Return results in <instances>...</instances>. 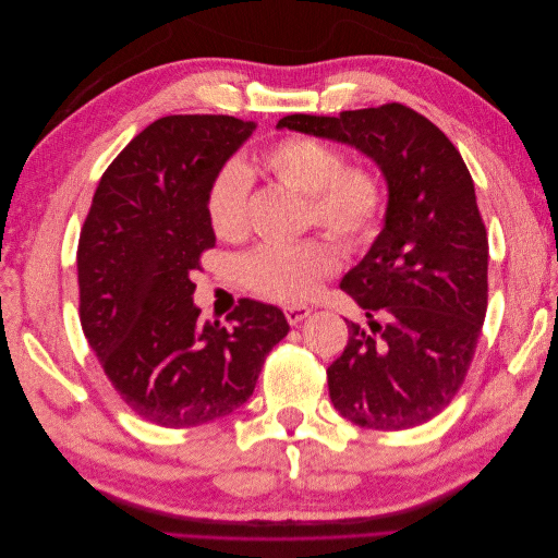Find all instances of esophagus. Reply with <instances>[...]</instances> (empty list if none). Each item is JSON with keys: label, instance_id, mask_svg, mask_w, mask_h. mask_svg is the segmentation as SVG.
<instances>
[{"label": "esophagus", "instance_id": "34e87169", "mask_svg": "<svg viewBox=\"0 0 558 558\" xmlns=\"http://www.w3.org/2000/svg\"><path fill=\"white\" fill-rule=\"evenodd\" d=\"M283 314H286V318H289V324L295 326V324H300L302 318H307L312 314V310L305 307V305H291V307L283 310Z\"/></svg>", "mask_w": 558, "mask_h": 558}]
</instances>
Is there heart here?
Listing matches in <instances>:
<instances>
[{
	"label": "heart",
	"mask_w": 558,
	"mask_h": 558,
	"mask_svg": "<svg viewBox=\"0 0 558 558\" xmlns=\"http://www.w3.org/2000/svg\"><path fill=\"white\" fill-rule=\"evenodd\" d=\"M263 170L283 189L305 197V221L347 246H363L379 232L386 191L381 177L365 165H344L340 148L314 137H286L260 156ZM251 177L240 162H228L209 183L207 218L221 240L246 232ZM340 260L326 240L293 246L263 244L242 263L253 291L277 302H302L316 293Z\"/></svg>",
	"instance_id": "1"
}]
</instances>
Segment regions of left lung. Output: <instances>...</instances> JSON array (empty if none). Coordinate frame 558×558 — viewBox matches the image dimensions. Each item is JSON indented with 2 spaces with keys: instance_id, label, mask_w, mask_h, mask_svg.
<instances>
[{
  "instance_id": "1",
  "label": "left lung",
  "mask_w": 558,
  "mask_h": 558,
  "mask_svg": "<svg viewBox=\"0 0 558 558\" xmlns=\"http://www.w3.org/2000/svg\"><path fill=\"white\" fill-rule=\"evenodd\" d=\"M277 128L359 148L388 185L379 238L340 283L369 332L349 324L342 356L328 367L335 410L375 430L426 424L459 393L486 316L488 240L461 154L398 102L293 113Z\"/></svg>"
}]
</instances>
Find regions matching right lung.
Returning <instances> with one entry per match:
<instances>
[{"mask_svg": "<svg viewBox=\"0 0 558 558\" xmlns=\"http://www.w3.org/2000/svg\"><path fill=\"white\" fill-rule=\"evenodd\" d=\"M256 130L234 116H165L107 167L78 238L81 328L116 393L144 421L189 428L242 408L289 335L275 305L240 300L202 324L191 275L216 244L207 191Z\"/></svg>", "mask_w": 558, "mask_h": 558, "instance_id": "right-lung-1", "label": "right lung"}]
</instances>
